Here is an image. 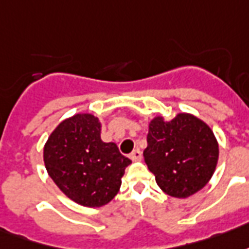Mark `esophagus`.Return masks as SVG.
I'll list each match as a JSON object with an SVG mask.
<instances>
[{
    "label": "esophagus",
    "mask_w": 249,
    "mask_h": 249,
    "mask_svg": "<svg viewBox=\"0 0 249 249\" xmlns=\"http://www.w3.org/2000/svg\"><path fill=\"white\" fill-rule=\"evenodd\" d=\"M130 159L134 160V162H135V160H141V159H142V151H141L139 148H135V150L130 154Z\"/></svg>",
    "instance_id": "1"
}]
</instances>
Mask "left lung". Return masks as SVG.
<instances>
[{
	"label": "left lung",
	"instance_id": "1",
	"mask_svg": "<svg viewBox=\"0 0 249 249\" xmlns=\"http://www.w3.org/2000/svg\"><path fill=\"white\" fill-rule=\"evenodd\" d=\"M158 186L174 197H188L211 179L219 146L206 123L190 114H178L170 122L152 119L143 151Z\"/></svg>",
	"mask_w": 249,
	"mask_h": 249
}]
</instances>
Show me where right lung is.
Wrapping results in <instances>:
<instances>
[{
  "mask_svg": "<svg viewBox=\"0 0 249 249\" xmlns=\"http://www.w3.org/2000/svg\"><path fill=\"white\" fill-rule=\"evenodd\" d=\"M49 175L78 204L101 207L121 188L131 160L115 143L101 139V123L91 114H77L58 124L43 150Z\"/></svg>",
  "mask_w": 249,
  "mask_h": 249,
  "instance_id": "add662e5",
  "label": "right lung"
}]
</instances>
